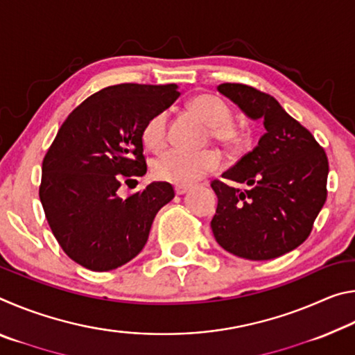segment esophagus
<instances>
[{"mask_svg":"<svg viewBox=\"0 0 355 355\" xmlns=\"http://www.w3.org/2000/svg\"><path fill=\"white\" fill-rule=\"evenodd\" d=\"M189 191V188H186V186H177L175 188V194L177 196H182V194H186V192Z\"/></svg>","mask_w":355,"mask_h":355,"instance_id":"1","label":"esophagus"}]
</instances>
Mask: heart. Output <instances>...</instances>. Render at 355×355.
<instances>
[{"instance_id": "obj_1", "label": "heart", "mask_w": 355, "mask_h": 355, "mask_svg": "<svg viewBox=\"0 0 355 355\" xmlns=\"http://www.w3.org/2000/svg\"><path fill=\"white\" fill-rule=\"evenodd\" d=\"M191 110L208 125V136L225 152H241L248 147L249 136L233 123V114L224 100L211 94L199 95L191 101ZM167 111L156 112L148 120L142 131V139L150 148H163L167 141ZM219 155L214 150L200 152H184V150H169L156 156L152 172L163 182L191 186L199 182L207 173L218 169Z\"/></svg>"}]
</instances>
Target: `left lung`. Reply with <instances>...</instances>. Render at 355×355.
I'll use <instances>...</instances> for the list:
<instances>
[{"label":"left lung","instance_id":"8db88e82","mask_svg":"<svg viewBox=\"0 0 355 355\" xmlns=\"http://www.w3.org/2000/svg\"><path fill=\"white\" fill-rule=\"evenodd\" d=\"M218 91L250 119H261L258 146L222 173L248 189L213 180L218 208L211 230L222 249L248 260H271L309 238L327 199L329 161L313 135L269 94L239 83Z\"/></svg>","mask_w":355,"mask_h":355}]
</instances>
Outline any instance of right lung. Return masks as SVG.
<instances>
[{
    "label": "right lung",
    "instance_id": "obj_1",
    "mask_svg": "<svg viewBox=\"0 0 355 355\" xmlns=\"http://www.w3.org/2000/svg\"><path fill=\"white\" fill-rule=\"evenodd\" d=\"M180 97L175 84L123 83L76 106L42 163L39 197L48 225L75 263L105 272L144 249L156 213L175 192L155 182L122 199V183L146 175L142 131Z\"/></svg>",
    "mask_w": 355,
    "mask_h": 355
}]
</instances>
